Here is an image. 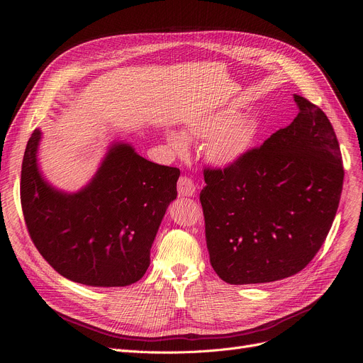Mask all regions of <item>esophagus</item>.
Instances as JSON below:
<instances>
[{"instance_id":"esophagus-1","label":"esophagus","mask_w":363,"mask_h":363,"mask_svg":"<svg viewBox=\"0 0 363 363\" xmlns=\"http://www.w3.org/2000/svg\"><path fill=\"white\" fill-rule=\"evenodd\" d=\"M196 184L191 178L181 177L178 181V194L179 197H193L196 194Z\"/></svg>"}]
</instances>
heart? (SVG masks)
Segmentation results:
<instances>
[{
	"label": "heart",
	"mask_w": 363,
	"mask_h": 363,
	"mask_svg": "<svg viewBox=\"0 0 363 363\" xmlns=\"http://www.w3.org/2000/svg\"><path fill=\"white\" fill-rule=\"evenodd\" d=\"M259 130L260 122L255 114L226 107L193 118L186 123L185 135L189 140H207L208 160L218 167H231L253 148ZM166 140L178 152L186 150V141L179 132L169 130Z\"/></svg>",
	"instance_id": "b5f03b06"
}]
</instances>
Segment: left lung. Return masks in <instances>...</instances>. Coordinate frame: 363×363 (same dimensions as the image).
Wrapping results in <instances>:
<instances>
[{
  "label": "left lung",
  "instance_id": "1",
  "mask_svg": "<svg viewBox=\"0 0 363 363\" xmlns=\"http://www.w3.org/2000/svg\"><path fill=\"white\" fill-rule=\"evenodd\" d=\"M296 119L234 166L206 169L200 193L206 242L228 284L300 272L325 241L345 170L327 114L294 94Z\"/></svg>",
  "mask_w": 363,
  "mask_h": 363
}]
</instances>
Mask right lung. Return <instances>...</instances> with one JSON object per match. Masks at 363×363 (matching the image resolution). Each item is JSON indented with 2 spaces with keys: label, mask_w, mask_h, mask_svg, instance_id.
I'll return each mask as SVG.
<instances>
[{
  "label": "right lung",
  "mask_w": 363,
  "mask_h": 363,
  "mask_svg": "<svg viewBox=\"0 0 363 363\" xmlns=\"http://www.w3.org/2000/svg\"><path fill=\"white\" fill-rule=\"evenodd\" d=\"M35 129L22 163L21 200L29 235L52 268L91 287L141 279L179 169L148 162L130 144H110L92 179L76 193L52 186L38 164Z\"/></svg>",
  "instance_id": "add662e5"
}]
</instances>
